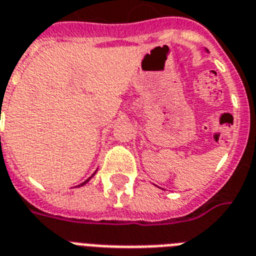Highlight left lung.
<instances>
[{
  "instance_id": "obj_1",
  "label": "left lung",
  "mask_w": 256,
  "mask_h": 256,
  "mask_svg": "<svg viewBox=\"0 0 256 256\" xmlns=\"http://www.w3.org/2000/svg\"><path fill=\"white\" fill-rule=\"evenodd\" d=\"M206 52H208V50H207V49H206Z\"/></svg>"
}]
</instances>
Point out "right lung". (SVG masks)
Segmentation results:
<instances>
[{
  "label": "right lung",
  "instance_id": "right-lung-1",
  "mask_svg": "<svg viewBox=\"0 0 256 256\" xmlns=\"http://www.w3.org/2000/svg\"><path fill=\"white\" fill-rule=\"evenodd\" d=\"M96 172H97V170H96V171H94V172H93V175H92V176H89V178H88V179H86V180H85V182H84V183H81V184H78V186H76V187H82V186H85V184H86V183H88V182H89V180H90V179H92V178H93V176H94V175H96Z\"/></svg>",
  "mask_w": 256,
  "mask_h": 256
}]
</instances>
